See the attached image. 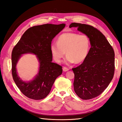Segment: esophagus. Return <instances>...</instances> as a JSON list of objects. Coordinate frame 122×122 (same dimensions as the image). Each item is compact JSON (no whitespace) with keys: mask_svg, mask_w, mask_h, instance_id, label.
<instances>
[{"mask_svg":"<svg viewBox=\"0 0 122 122\" xmlns=\"http://www.w3.org/2000/svg\"><path fill=\"white\" fill-rule=\"evenodd\" d=\"M69 71V69L68 68H67V67H64L63 68V71Z\"/></svg>","mask_w":122,"mask_h":122,"instance_id":"34e87169","label":"esophagus"}]
</instances>
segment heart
I'll return each mask as SVG.
<instances>
[{
    "label": "heart",
    "instance_id": "b5f03b06",
    "mask_svg": "<svg viewBox=\"0 0 122 122\" xmlns=\"http://www.w3.org/2000/svg\"><path fill=\"white\" fill-rule=\"evenodd\" d=\"M90 46V40L87 35L67 32L58 37L57 43L51 44L50 51L53 59L57 63L60 62L66 53V63H80L86 59Z\"/></svg>",
    "mask_w": 122,
    "mask_h": 122
}]
</instances>
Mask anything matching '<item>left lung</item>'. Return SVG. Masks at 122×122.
<instances>
[{
  "label": "left lung",
  "instance_id": "1",
  "mask_svg": "<svg viewBox=\"0 0 122 122\" xmlns=\"http://www.w3.org/2000/svg\"><path fill=\"white\" fill-rule=\"evenodd\" d=\"M69 27H77L90 40L91 48L86 59L72 69L75 93L82 100H90L102 94L113 78L114 51L106 36L93 26L73 22Z\"/></svg>",
  "mask_w": 122,
  "mask_h": 122
}]
</instances>
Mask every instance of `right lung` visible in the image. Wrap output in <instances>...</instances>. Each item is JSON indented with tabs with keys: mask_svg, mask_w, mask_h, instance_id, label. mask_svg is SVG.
Masks as SVG:
<instances>
[{
	"mask_svg": "<svg viewBox=\"0 0 122 122\" xmlns=\"http://www.w3.org/2000/svg\"><path fill=\"white\" fill-rule=\"evenodd\" d=\"M66 24H44L28 28L22 35L12 52V74L14 82L27 97L42 100L51 92L55 80L62 73L61 66L52 62L50 46L54 38L65 28ZM37 55L39 62L38 74L33 80L26 82L18 76L16 66L21 55Z\"/></svg>",
	"mask_w": 122,
	"mask_h": 122,
	"instance_id": "right-lung-1",
	"label": "right lung"
}]
</instances>
